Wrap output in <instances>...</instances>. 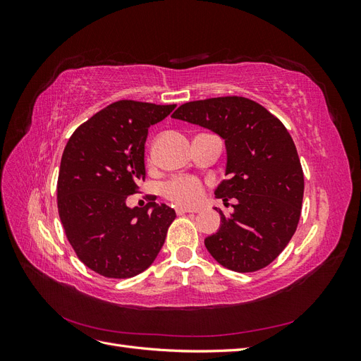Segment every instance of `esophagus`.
Listing matches in <instances>:
<instances>
[{"label":"esophagus","instance_id":"esophagus-1","mask_svg":"<svg viewBox=\"0 0 361 361\" xmlns=\"http://www.w3.org/2000/svg\"><path fill=\"white\" fill-rule=\"evenodd\" d=\"M176 212H178V215H182V214H187V212H197V209H192V207H187V206H178Z\"/></svg>","mask_w":361,"mask_h":361}]
</instances>
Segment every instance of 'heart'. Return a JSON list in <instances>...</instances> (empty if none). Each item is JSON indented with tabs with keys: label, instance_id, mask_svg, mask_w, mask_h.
<instances>
[{
	"label": "heart",
	"instance_id": "heart-1",
	"mask_svg": "<svg viewBox=\"0 0 361 361\" xmlns=\"http://www.w3.org/2000/svg\"><path fill=\"white\" fill-rule=\"evenodd\" d=\"M166 197L178 204L192 206L199 203L204 194V188L199 179L190 176L174 178L164 183L162 187Z\"/></svg>",
	"mask_w": 361,
	"mask_h": 361
}]
</instances>
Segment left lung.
I'll use <instances>...</instances> for the list:
<instances>
[{
	"label": "left lung",
	"mask_w": 361,
	"mask_h": 361,
	"mask_svg": "<svg viewBox=\"0 0 361 361\" xmlns=\"http://www.w3.org/2000/svg\"><path fill=\"white\" fill-rule=\"evenodd\" d=\"M171 117L211 129L226 143L228 178L215 195L235 199L233 214L226 218L215 207L221 227L204 239L207 251L236 272L268 267L289 244L301 215L304 174L288 129L243 96L187 102Z\"/></svg>",
	"instance_id": "left-lung-1"
}]
</instances>
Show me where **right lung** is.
<instances>
[{"label": "right lung", "instance_id": "obj_1", "mask_svg": "<svg viewBox=\"0 0 361 361\" xmlns=\"http://www.w3.org/2000/svg\"><path fill=\"white\" fill-rule=\"evenodd\" d=\"M174 108L117 101L76 128L64 147L57 182L60 220L78 259L104 277L129 279L147 269L176 218L157 197H149L146 209L126 206L146 178L147 130Z\"/></svg>", "mask_w": 361, "mask_h": 361}]
</instances>
